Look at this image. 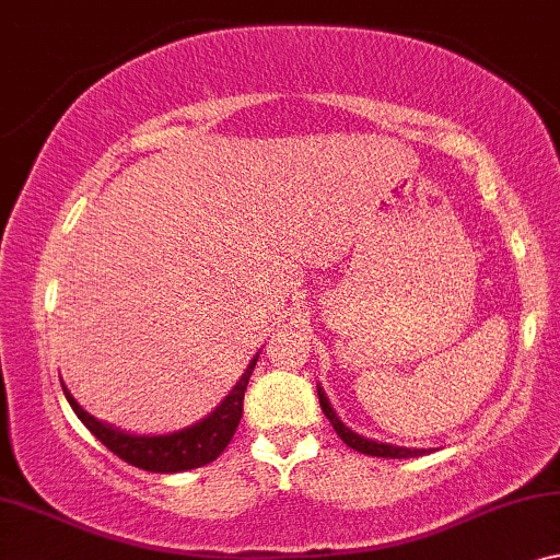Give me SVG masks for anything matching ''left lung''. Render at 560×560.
I'll list each match as a JSON object with an SVG mask.
<instances>
[{
	"label": "left lung",
	"mask_w": 560,
	"mask_h": 560,
	"mask_svg": "<svg viewBox=\"0 0 560 560\" xmlns=\"http://www.w3.org/2000/svg\"><path fill=\"white\" fill-rule=\"evenodd\" d=\"M317 396H319L322 411H325L329 423H332L337 436H340L350 448H355V452L368 454V456H383V459H408V456H423V454H427V448H404V446L377 444V441H373V439H365V436L355 434V431H350L340 419H337V413L332 411V406H329L325 390H322L319 385H317Z\"/></svg>",
	"instance_id": "left-lung-1"
}]
</instances>
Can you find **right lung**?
Returning a JSON list of instances; mask_svg holds the SVG:
<instances>
[{
    "mask_svg": "<svg viewBox=\"0 0 560 560\" xmlns=\"http://www.w3.org/2000/svg\"><path fill=\"white\" fill-rule=\"evenodd\" d=\"M258 355L250 360L246 373L241 375V381L235 383V388L228 393L223 404H220L215 411H212L208 419L195 423L190 429L175 431V434L167 436H131L124 434V431L106 427L93 419L91 413H85L81 406L75 404V398L70 396L66 385H62V393H66L70 408H73L78 419L85 423V429L96 436L101 444H104L108 452H114L119 459L129 462L131 467L147 469V471H160V475H172V471H187L198 469L205 464L215 462L223 448L231 444V439L238 429L241 416H243V396H246L248 377L254 373Z\"/></svg>",
    "mask_w": 560,
    "mask_h": 560,
    "instance_id": "obj_1",
    "label": "right lung"
}]
</instances>
